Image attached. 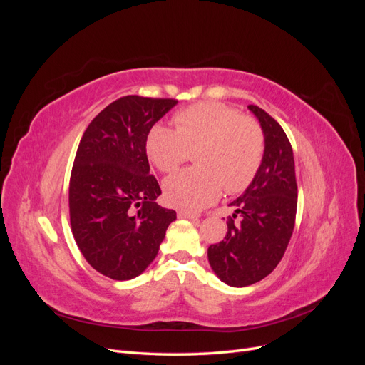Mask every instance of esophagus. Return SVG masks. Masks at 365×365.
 Instances as JSON below:
<instances>
[{"instance_id": "1", "label": "esophagus", "mask_w": 365, "mask_h": 365, "mask_svg": "<svg viewBox=\"0 0 365 365\" xmlns=\"http://www.w3.org/2000/svg\"><path fill=\"white\" fill-rule=\"evenodd\" d=\"M176 215H178V217H181V219H197V217H200L196 213L189 212V210H178Z\"/></svg>"}]
</instances>
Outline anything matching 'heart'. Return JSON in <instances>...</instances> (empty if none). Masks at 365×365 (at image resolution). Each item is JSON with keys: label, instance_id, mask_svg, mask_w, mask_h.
<instances>
[{"label": "heart", "instance_id": "1", "mask_svg": "<svg viewBox=\"0 0 365 365\" xmlns=\"http://www.w3.org/2000/svg\"><path fill=\"white\" fill-rule=\"evenodd\" d=\"M175 126L152 125L146 134L148 158L164 173L175 170L192 150L200 168L184 169L163 182L169 204L200 210L215 202L224 187L230 193L245 190L256 178L264 153L260 126L237 109L219 102H201L180 109Z\"/></svg>", "mask_w": 365, "mask_h": 365}]
</instances>
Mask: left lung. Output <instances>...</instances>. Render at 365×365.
Returning a JSON list of instances; mask_svg holds the SVG:
<instances>
[{
    "label": "left lung",
    "instance_id": "left-lung-1",
    "mask_svg": "<svg viewBox=\"0 0 365 365\" xmlns=\"http://www.w3.org/2000/svg\"><path fill=\"white\" fill-rule=\"evenodd\" d=\"M248 108L263 129V161L244 195L230 204L235 215L228 216L227 236L208 247L215 274L237 288L260 282L280 263L294 231L298 193L292 146L283 128L262 108Z\"/></svg>",
    "mask_w": 365,
    "mask_h": 365
}]
</instances>
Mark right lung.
<instances>
[{"mask_svg": "<svg viewBox=\"0 0 365 365\" xmlns=\"http://www.w3.org/2000/svg\"><path fill=\"white\" fill-rule=\"evenodd\" d=\"M175 98L125 96L83 132L70 176V222L86 262L113 280H130L155 259L175 210L160 207V184L145 149L152 125Z\"/></svg>", "mask_w": 365, "mask_h": 365, "instance_id": "right-lung-1", "label": "right lung"}]
</instances>
